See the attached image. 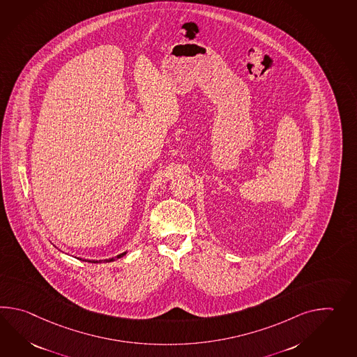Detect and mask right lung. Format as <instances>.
Listing matches in <instances>:
<instances>
[{
  "mask_svg": "<svg viewBox=\"0 0 357 357\" xmlns=\"http://www.w3.org/2000/svg\"><path fill=\"white\" fill-rule=\"evenodd\" d=\"M124 255H126V252H123V254L118 255V256H116V257H118V259H119V257H123V256H124ZM114 260H115V259H114V257H112V259H109V260H106V262L114 261ZM100 261H101V260H100Z\"/></svg>",
  "mask_w": 357,
  "mask_h": 357,
  "instance_id": "right-lung-1",
  "label": "right lung"
}]
</instances>
